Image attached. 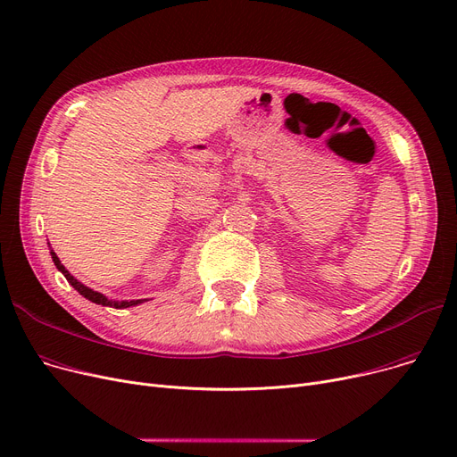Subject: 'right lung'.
I'll return each instance as SVG.
<instances>
[{"mask_svg": "<svg viewBox=\"0 0 457 457\" xmlns=\"http://www.w3.org/2000/svg\"><path fill=\"white\" fill-rule=\"evenodd\" d=\"M52 253V259H54V262H55V267L64 274V278L68 279V283L74 287V289L81 295V296H85L87 300H90V302H94V303H98V305H107V307H114V309H124V307H131V305H138V303H142L144 300H122V302H118V300H109L107 296H104L102 293H98V291H94V289H88V287H85L81 281H78L74 276H71L66 269H64V265L61 262V259L57 257V253L52 250L50 252Z\"/></svg>", "mask_w": 457, "mask_h": 457, "instance_id": "obj_1", "label": "right lung"}]
</instances>
